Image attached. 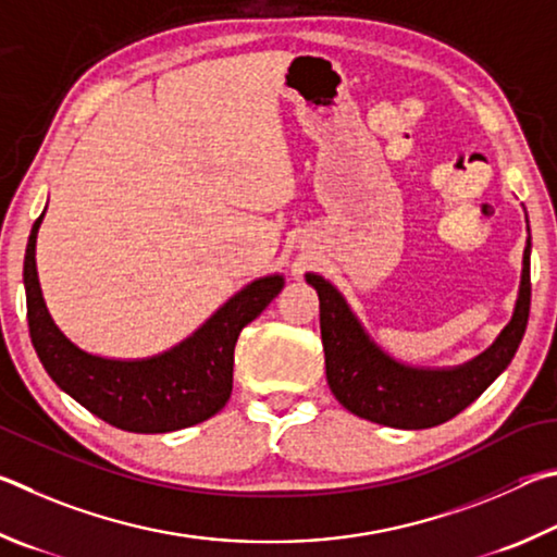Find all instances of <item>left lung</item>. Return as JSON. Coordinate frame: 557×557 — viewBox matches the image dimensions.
Wrapping results in <instances>:
<instances>
[{"mask_svg":"<svg viewBox=\"0 0 557 557\" xmlns=\"http://www.w3.org/2000/svg\"><path fill=\"white\" fill-rule=\"evenodd\" d=\"M306 281L320 298V335L330 392L359 418L421 431L465 411L513 359L531 310V234L523 249L519 298L509 325L482 355L457 367L425 369L398 362L369 337L345 296L327 278L306 273Z\"/></svg>","mask_w":557,"mask_h":557,"instance_id":"8db88e82","label":"left lung"}]
</instances>
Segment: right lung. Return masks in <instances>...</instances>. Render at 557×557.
<instances>
[{"label": "right lung", "mask_w": 557, "mask_h": 557, "mask_svg": "<svg viewBox=\"0 0 557 557\" xmlns=\"http://www.w3.org/2000/svg\"><path fill=\"white\" fill-rule=\"evenodd\" d=\"M34 222L24 257L28 333L38 359L61 392L104 423L129 433H171L202 423L222 411L232 394L234 345L244 325L261 315L284 288L271 273L237 290L205 323L171 349L144 359L90 355L73 345L53 323L38 284Z\"/></svg>", "instance_id": "obj_1"}]
</instances>
